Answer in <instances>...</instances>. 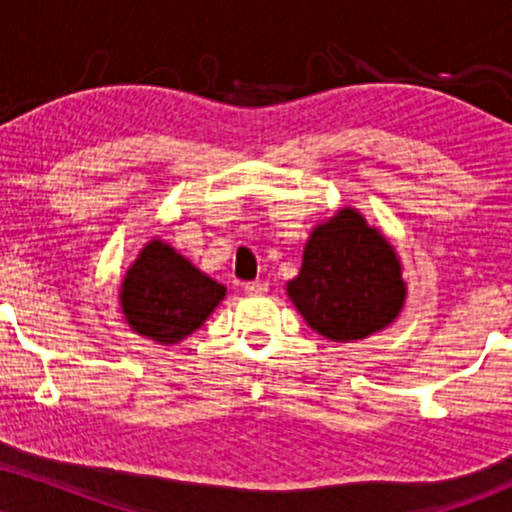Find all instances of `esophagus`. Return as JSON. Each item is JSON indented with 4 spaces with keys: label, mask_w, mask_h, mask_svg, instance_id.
Returning <instances> with one entry per match:
<instances>
[{
    "label": "esophagus",
    "mask_w": 512,
    "mask_h": 512,
    "mask_svg": "<svg viewBox=\"0 0 512 512\" xmlns=\"http://www.w3.org/2000/svg\"><path fill=\"white\" fill-rule=\"evenodd\" d=\"M244 292L249 296H263L268 292V285H266V282H258V280L256 282H246Z\"/></svg>",
    "instance_id": "1"
}]
</instances>
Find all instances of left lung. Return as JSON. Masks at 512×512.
Returning <instances> with one entry per match:
<instances>
[{
    "label": "left lung",
    "instance_id": "8db88e82",
    "mask_svg": "<svg viewBox=\"0 0 512 512\" xmlns=\"http://www.w3.org/2000/svg\"><path fill=\"white\" fill-rule=\"evenodd\" d=\"M285 289L306 325L339 344L387 330L408 294L396 249L353 206L313 227L299 275Z\"/></svg>",
    "mask_w": 512,
    "mask_h": 512
}]
</instances>
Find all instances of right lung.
<instances>
[{"instance_id": "right-lung-1", "label": "right lung", "mask_w": 512, "mask_h": 512, "mask_svg": "<svg viewBox=\"0 0 512 512\" xmlns=\"http://www.w3.org/2000/svg\"><path fill=\"white\" fill-rule=\"evenodd\" d=\"M227 289L161 237H151L125 270L118 304L125 325L151 342L173 346L206 323Z\"/></svg>"}]
</instances>
